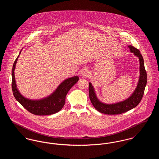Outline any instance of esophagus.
<instances>
[{
  "instance_id": "obj_1",
  "label": "esophagus",
  "mask_w": 159,
  "mask_h": 159,
  "mask_svg": "<svg viewBox=\"0 0 159 159\" xmlns=\"http://www.w3.org/2000/svg\"><path fill=\"white\" fill-rule=\"evenodd\" d=\"M81 76L84 77H88L89 76V71L87 69H83L81 72Z\"/></svg>"
}]
</instances>
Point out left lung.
Here are the masks:
<instances>
[{"label": "left lung", "instance_id": "8db88e82", "mask_svg": "<svg viewBox=\"0 0 159 159\" xmlns=\"http://www.w3.org/2000/svg\"><path fill=\"white\" fill-rule=\"evenodd\" d=\"M130 52L137 57L139 61V76L136 88L128 98L113 104H106L97 97L96 91L92 84L89 83V94L91 103L94 108L101 113L120 114L133 109L139 104L144 95L147 84V72L145 70L144 61L140 51L133 46L129 45Z\"/></svg>", "mask_w": 159, "mask_h": 159}]
</instances>
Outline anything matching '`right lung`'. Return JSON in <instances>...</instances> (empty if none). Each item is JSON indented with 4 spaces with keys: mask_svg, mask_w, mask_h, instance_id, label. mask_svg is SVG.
Here are the masks:
<instances>
[{
    "mask_svg": "<svg viewBox=\"0 0 159 159\" xmlns=\"http://www.w3.org/2000/svg\"><path fill=\"white\" fill-rule=\"evenodd\" d=\"M22 49L15 60L12 70V88L16 100L27 110L35 115L45 116L59 112L65 104L66 97L68 91L78 82L79 76H73L65 79L51 94L45 98L39 99L27 98L24 97L18 89L14 73L16 64Z\"/></svg>",
    "mask_w": 159,
    "mask_h": 159,
    "instance_id": "add662e5",
    "label": "right lung"
}]
</instances>
